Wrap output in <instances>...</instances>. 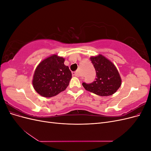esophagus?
Listing matches in <instances>:
<instances>
[{
    "label": "esophagus",
    "instance_id": "esophagus-1",
    "mask_svg": "<svg viewBox=\"0 0 151 151\" xmlns=\"http://www.w3.org/2000/svg\"><path fill=\"white\" fill-rule=\"evenodd\" d=\"M72 74L74 75V76H75L76 77H80V74H79V73L78 71L74 72H73Z\"/></svg>",
    "mask_w": 151,
    "mask_h": 151
}]
</instances>
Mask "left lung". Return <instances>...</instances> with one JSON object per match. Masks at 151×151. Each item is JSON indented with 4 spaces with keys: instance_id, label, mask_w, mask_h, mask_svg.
<instances>
[{
    "instance_id": "8db88e82",
    "label": "left lung",
    "mask_w": 151,
    "mask_h": 151,
    "mask_svg": "<svg viewBox=\"0 0 151 151\" xmlns=\"http://www.w3.org/2000/svg\"><path fill=\"white\" fill-rule=\"evenodd\" d=\"M91 62L96 72V78L92 83H83L86 90L101 96L115 93L122 84V79L116 67L102 55L91 57Z\"/></svg>"
}]
</instances>
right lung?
I'll list each match as a JSON object with an SVG mask.
<instances>
[{"instance_id":"add662e5","label":"right lung","mask_w":151,"mask_h":151,"mask_svg":"<svg viewBox=\"0 0 151 151\" xmlns=\"http://www.w3.org/2000/svg\"><path fill=\"white\" fill-rule=\"evenodd\" d=\"M64 61L63 57L53 55L39 63L32 81L39 94L50 98L65 90L72 78V73L68 67L64 65Z\"/></svg>"}]
</instances>
